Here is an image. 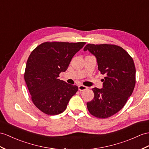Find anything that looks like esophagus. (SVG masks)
<instances>
[{
  "instance_id": "esophagus-1",
  "label": "esophagus",
  "mask_w": 149,
  "mask_h": 149,
  "mask_svg": "<svg viewBox=\"0 0 149 149\" xmlns=\"http://www.w3.org/2000/svg\"><path fill=\"white\" fill-rule=\"evenodd\" d=\"M88 88V87H86L84 85H79L78 86V90L79 91H83V90H85Z\"/></svg>"
}]
</instances>
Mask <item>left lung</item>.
<instances>
[{"mask_svg": "<svg viewBox=\"0 0 149 149\" xmlns=\"http://www.w3.org/2000/svg\"><path fill=\"white\" fill-rule=\"evenodd\" d=\"M97 59L98 70L105 74L103 88H92L94 97L86 103L90 113L107 118L117 113L132 95L135 85V66L132 57L122 47L111 44H87Z\"/></svg>", "mask_w": 149, "mask_h": 149, "instance_id": "obj_1", "label": "left lung"}]
</instances>
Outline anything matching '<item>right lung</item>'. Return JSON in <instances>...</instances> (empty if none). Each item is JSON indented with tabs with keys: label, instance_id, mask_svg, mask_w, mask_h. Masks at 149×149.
<instances>
[{
	"label": "right lung",
	"instance_id": "right-lung-1",
	"mask_svg": "<svg viewBox=\"0 0 149 149\" xmlns=\"http://www.w3.org/2000/svg\"><path fill=\"white\" fill-rule=\"evenodd\" d=\"M85 42H44L33 50L24 72L33 102L39 110L48 115L62 113L78 87L59 79L66 71L75 54Z\"/></svg>",
	"mask_w": 149,
	"mask_h": 149
}]
</instances>
